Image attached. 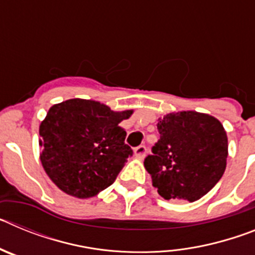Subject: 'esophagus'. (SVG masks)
Listing matches in <instances>:
<instances>
[{"label": "esophagus", "mask_w": 255, "mask_h": 255, "mask_svg": "<svg viewBox=\"0 0 255 255\" xmlns=\"http://www.w3.org/2000/svg\"><path fill=\"white\" fill-rule=\"evenodd\" d=\"M145 152H147V148H145V145H139V147H136L134 149L135 155H136L138 158H143L144 154H145Z\"/></svg>", "instance_id": "1"}]
</instances>
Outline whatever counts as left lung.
<instances>
[{"mask_svg": "<svg viewBox=\"0 0 255 255\" xmlns=\"http://www.w3.org/2000/svg\"><path fill=\"white\" fill-rule=\"evenodd\" d=\"M158 141L144 166L166 200L195 202L220 181L226 168L227 135L217 119L195 111L158 119Z\"/></svg>", "mask_w": 255, "mask_h": 255, "instance_id": "1", "label": "left lung"}]
</instances>
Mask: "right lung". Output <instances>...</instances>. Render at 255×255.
I'll return each mask as SVG.
<instances>
[{"instance_id": "obj_1", "label": "right lung", "mask_w": 255, "mask_h": 255, "mask_svg": "<svg viewBox=\"0 0 255 255\" xmlns=\"http://www.w3.org/2000/svg\"><path fill=\"white\" fill-rule=\"evenodd\" d=\"M131 114L80 98L52 106L39 126L40 162L49 179L82 199L112 185L132 155L126 131L119 126Z\"/></svg>"}]
</instances>
